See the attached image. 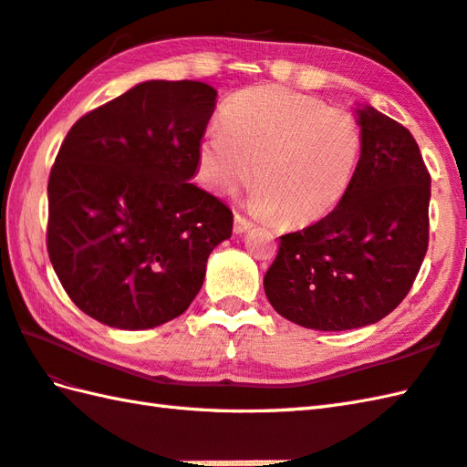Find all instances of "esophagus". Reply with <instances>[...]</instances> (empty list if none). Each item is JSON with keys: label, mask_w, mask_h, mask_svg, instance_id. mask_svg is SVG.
Wrapping results in <instances>:
<instances>
[{"label": "esophagus", "mask_w": 467, "mask_h": 467, "mask_svg": "<svg viewBox=\"0 0 467 467\" xmlns=\"http://www.w3.org/2000/svg\"><path fill=\"white\" fill-rule=\"evenodd\" d=\"M253 228V223L249 221V218H244L243 214H234V233L236 234H243L246 231H251Z\"/></svg>", "instance_id": "34e87169"}]
</instances>
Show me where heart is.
<instances>
[{
	"instance_id": "b5f03b06",
	"label": "heart",
	"mask_w": 467,
	"mask_h": 467,
	"mask_svg": "<svg viewBox=\"0 0 467 467\" xmlns=\"http://www.w3.org/2000/svg\"><path fill=\"white\" fill-rule=\"evenodd\" d=\"M361 148V124L349 110L286 88L256 86L233 96L223 126L204 132L198 172L218 194H234L254 178V213L306 223L345 196Z\"/></svg>"
}]
</instances>
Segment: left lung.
Here are the masks:
<instances>
[{
    "instance_id": "8db88e82",
    "label": "left lung",
    "mask_w": 467,
    "mask_h": 467,
    "mask_svg": "<svg viewBox=\"0 0 467 467\" xmlns=\"http://www.w3.org/2000/svg\"><path fill=\"white\" fill-rule=\"evenodd\" d=\"M361 158L345 196L321 221L279 236L265 275L275 311L306 329L381 321L410 293L430 243L431 176L408 128L357 108Z\"/></svg>"
}]
</instances>
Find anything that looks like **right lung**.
Returning a JSON list of instances; mask_svg holds the SVG:
<instances>
[{
  "label": "right lung",
  "mask_w": 467,
  "mask_h": 467,
  "mask_svg": "<svg viewBox=\"0 0 467 467\" xmlns=\"http://www.w3.org/2000/svg\"><path fill=\"white\" fill-rule=\"evenodd\" d=\"M214 104L204 82L150 80L69 128L47 182V254L92 319L126 331L172 321L231 239V208L191 182Z\"/></svg>",
  "instance_id": "add662e5"
}]
</instances>
